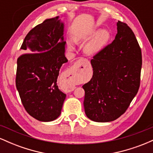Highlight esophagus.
<instances>
[{
    "label": "esophagus",
    "mask_w": 153,
    "mask_h": 153,
    "mask_svg": "<svg viewBox=\"0 0 153 153\" xmlns=\"http://www.w3.org/2000/svg\"><path fill=\"white\" fill-rule=\"evenodd\" d=\"M87 59H85V58H80V59H79V60L78 61V62H77V64H81V63H82V62H86L87 63Z\"/></svg>",
    "instance_id": "obj_1"
}]
</instances>
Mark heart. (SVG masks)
Wrapping results in <instances>:
<instances>
[{
  "mask_svg": "<svg viewBox=\"0 0 153 153\" xmlns=\"http://www.w3.org/2000/svg\"><path fill=\"white\" fill-rule=\"evenodd\" d=\"M97 29H92L89 31L87 34V36H92L97 32ZM111 37V34L108 30H102L99 31L96 36H94L92 39L88 43L85 45V51L87 54H94L96 52L101 50ZM77 40H78V39ZM71 48H73V46H70Z\"/></svg>",
  "mask_w": 153,
  "mask_h": 153,
  "instance_id": "heart-1",
  "label": "heart"
}]
</instances>
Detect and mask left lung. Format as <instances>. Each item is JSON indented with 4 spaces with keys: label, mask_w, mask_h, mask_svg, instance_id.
<instances>
[{
    "label": "left lung",
    "mask_w": 153,
    "mask_h": 153,
    "mask_svg": "<svg viewBox=\"0 0 153 153\" xmlns=\"http://www.w3.org/2000/svg\"><path fill=\"white\" fill-rule=\"evenodd\" d=\"M142 51L131 28L118 21L115 39L91 60L93 76L84 84V108L96 122L115 120L127 111L140 85Z\"/></svg>",
    "instance_id": "1"
}]
</instances>
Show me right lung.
<instances>
[{
  "label": "right lung",
  "instance_id": "1",
  "mask_svg": "<svg viewBox=\"0 0 153 153\" xmlns=\"http://www.w3.org/2000/svg\"><path fill=\"white\" fill-rule=\"evenodd\" d=\"M63 29L58 16L36 26L21 47L27 53L17 59L16 85L21 101L26 112L41 122L57 119L66 97L57 83L61 66L68 62Z\"/></svg>",
  "mask_w": 153,
  "mask_h": 153
}]
</instances>
